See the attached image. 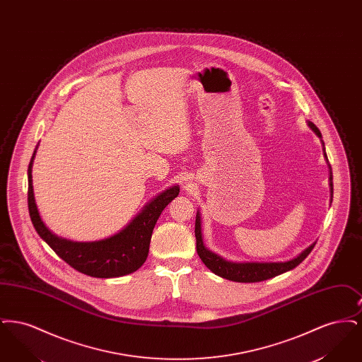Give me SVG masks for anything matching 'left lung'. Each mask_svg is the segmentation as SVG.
<instances>
[{"label": "left lung", "mask_w": 362, "mask_h": 362, "mask_svg": "<svg viewBox=\"0 0 362 362\" xmlns=\"http://www.w3.org/2000/svg\"><path fill=\"white\" fill-rule=\"evenodd\" d=\"M308 126H310V129H312V132L320 138L322 145H323V155H325V158L328 164L325 142L322 139V133L312 122L308 121ZM328 168H329V177H328L329 192L332 197L334 187H332V171H331L329 164H328ZM195 238H197V252H198L201 260L205 263L207 269L211 273H214L216 276L229 279V281H235V282H260V281H266L273 276L284 274L286 272H291L310 255L312 248L316 244V243H312L310 247H307L304 251H301L296 258L286 260V262H232V260H226L205 247L204 239H202L199 211H197V218H195Z\"/></svg>", "instance_id": "8db88e82"}]
</instances>
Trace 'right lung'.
Listing matches in <instances>:
<instances>
[{"label":"right lung","instance_id":"right-lung-1","mask_svg":"<svg viewBox=\"0 0 362 362\" xmlns=\"http://www.w3.org/2000/svg\"><path fill=\"white\" fill-rule=\"evenodd\" d=\"M37 146L28 165V210L37 235L54 252L77 272L95 278L127 276L144 264L148 258L149 244L156 223L165 206L179 195L175 185L156 195L137 216L118 233L96 241H73L59 238L45 225L35 202L33 164Z\"/></svg>","mask_w":362,"mask_h":362}]
</instances>
